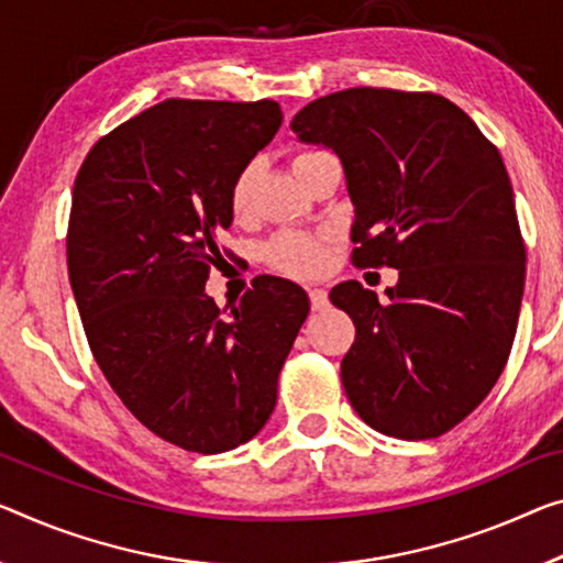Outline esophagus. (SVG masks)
I'll return each instance as SVG.
<instances>
[{
  "label": "esophagus",
  "instance_id": "esophagus-1",
  "mask_svg": "<svg viewBox=\"0 0 563 563\" xmlns=\"http://www.w3.org/2000/svg\"><path fill=\"white\" fill-rule=\"evenodd\" d=\"M309 299H311V309L314 311H322L330 307V297H327V291L322 287H309Z\"/></svg>",
  "mask_w": 563,
  "mask_h": 563
}]
</instances>
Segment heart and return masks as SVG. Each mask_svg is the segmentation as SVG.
<instances>
[{"mask_svg": "<svg viewBox=\"0 0 563 563\" xmlns=\"http://www.w3.org/2000/svg\"><path fill=\"white\" fill-rule=\"evenodd\" d=\"M317 151H299L291 155V168L297 170L301 163L309 161ZM252 201V178L249 173H239L233 178L229 191V209L233 216H244ZM264 262L272 269L309 279V276L322 274L330 266V246L322 233H305V231H282L264 244Z\"/></svg>", "mask_w": 563, "mask_h": 563, "instance_id": "b5f03b06", "label": "heart"}]
</instances>
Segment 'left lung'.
I'll return each instance as SVG.
<instances>
[{
    "label": "left lung",
    "instance_id": "8db88e82",
    "mask_svg": "<svg viewBox=\"0 0 563 563\" xmlns=\"http://www.w3.org/2000/svg\"><path fill=\"white\" fill-rule=\"evenodd\" d=\"M340 155L354 203L352 264L400 272L387 301L330 291L354 322L342 385L369 428L440 438L486 400L514 347L526 244L504 158L443 95L350 88L291 120Z\"/></svg>",
    "mask_w": 563,
    "mask_h": 563
}]
</instances>
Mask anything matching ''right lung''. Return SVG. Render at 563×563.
I'll return each mask as SVG.
<instances>
[{"instance_id": "right-lung-1", "label": "right lung", "mask_w": 563, "mask_h": 563, "mask_svg": "<svg viewBox=\"0 0 563 563\" xmlns=\"http://www.w3.org/2000/svg\"><path fill=\"white\" fill-rule=\"evenodd\" d=\"M279 125L274 100L168 98L102 135L75 178L67 274L92 357L145 428L191 453L264 428L309 314L307 291L276 276L231 309L203 291L233 178Z\"/></svg>"}]
</instances>
